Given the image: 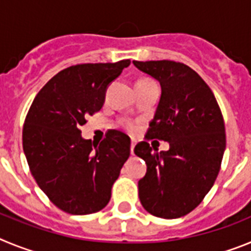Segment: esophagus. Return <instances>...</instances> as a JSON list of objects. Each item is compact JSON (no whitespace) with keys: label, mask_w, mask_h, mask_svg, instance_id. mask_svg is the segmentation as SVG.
Here are the masks:
<instances>
[{"label":"esophagus","mask_w":251,"mask_h":251,"mask_svg":"<svg viewBox=\"0 0 251 251\" xmlns=\"http://www.w3.org/2000/svg\"><path fill=\"white\" fill-rule=\"evenodd\" d=\"M134 147H136V142L132 141V145H130V154H134Z\"/></svg>","instance_id":"esophagus-1"}]
</instances>
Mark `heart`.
<instances>
[{"label": "heart", "instance_id": "obj_1", "mask_svg": "<svg viewBox=\"0 0 251 251\" xmlns=\"http://www.w3.org/2000/svg\"><path fill=\"white\" fill-rule=\"evenodd\" d=\"M139 81H152V80H148V79H143V80H139ZM124 124H126V127L129 128V129H134L136 128V126H134V123H132V122H124Z\"/></svg>", "mask_w": 251, "mask_h": 251}]
</instances>
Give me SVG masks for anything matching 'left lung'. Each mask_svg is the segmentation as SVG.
<instances>
[{
  "label": "left lung",
  "mask_w": 251,
  "mask_h": 251,
  "mask_svg": "<svg viewBox=\"0 0 251 251\" xmlns=\"http://www.w3.org/2000/svg\"><path fill=\"white\" fill-rule=\"evenodd\" d=\"M159 81L161 99L146 141L134 147L147 163L138 181L139 200L150 214L162 219L185 216L200 205L214 186L226 147L225 123L214 93L190 66L172 60L133 61ZM156 138L170 150L153 151Z\"/></svg>",
  "instance_id": "obj_1"
}]
</instances>
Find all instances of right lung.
<instances>
[{"instance_id": "right-lung-1", "label": "right lung", "mask_w": 251, "mask_h": 251, "mask_svg": "<svg viewBox=\"0 0 251 251\" xmlns=\"http://www.w3.org/2000/svg\"><path fill=\"white\" fill-rule=\"evenodd\" d=\"M130 60L69 66L43 86L31 104L22 146L31 174L64 212L88 215L109 202L112 186L130 154L127 134L110 130L99 145L80 127L101 109L105 90Z\"/></svg>"}]
</instances>
